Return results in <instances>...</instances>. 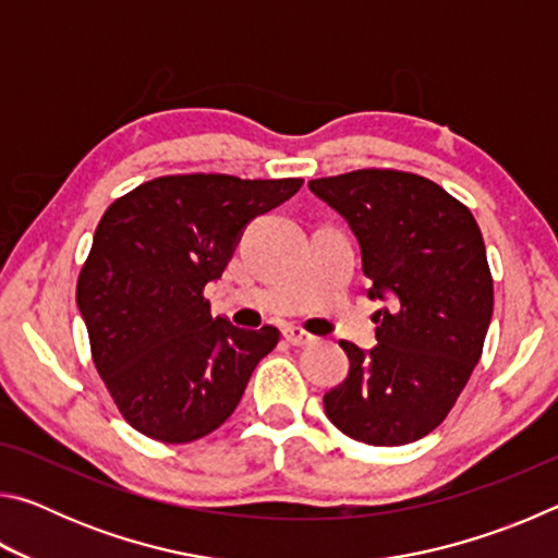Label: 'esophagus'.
Segmentation results:
<instances>
[{"instance_id": "1", "label": "esophagus", "mask_w": 558, "mask_h": 558, "mask_svg": "<svg viewBox=\"0 0 558 558\" xmlns=\"http://www.w3.org/2000/svg\"><path fill=\"white\" fill-rule=\"evenodd\" d=\"M282 337H286V342L292 344V347H305L310 342H315L313 335L305 332V329H302V327H295V325H290V327L282 329Z\"/></svg>"}]
</instances>
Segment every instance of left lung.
I'll return each mask as SVG.
<instances>
[{
	"label": "left lung",
	"mask_w": 558,
	"mask_h": 558,
	"mask_svg": "<svg viewBox=\"0 0 558 558\" xmlns=\"http://www.w3.org/2000/svg\"><path fill=\"white\" fill-rule=\"evenodd\" d=\"M352 226L362 245L379 344L349 356L325 413L366 446H405L436 430L483 354L493 317V272L475 216L430 179L356 169L307 182Z\"/></svg>",
	"instance_id": "8db88e82"
}]
</instances>
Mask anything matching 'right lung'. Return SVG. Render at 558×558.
I'll list each match as a JSON object with an SVG mask.
<instances>
[{
    "mask_svg": "<svg viewBox=\"0 0 558 558\" xmlns=\"http://www.w3.org/2000/svg\"><path fill=\"white\" fill-rule=\"evenodd\" d=\"M302 179L169 174L112 202L93 235L75 302L93 364L132 428L159 442L209 436L235 411L276 327L211 317L245 223L288 202Z\"/></svg>",
    "mask_w": 558,
    "mask_h": 558,
    "instance_id": "right-lung-1",
    "label": "right lung"
}]
</instances>
